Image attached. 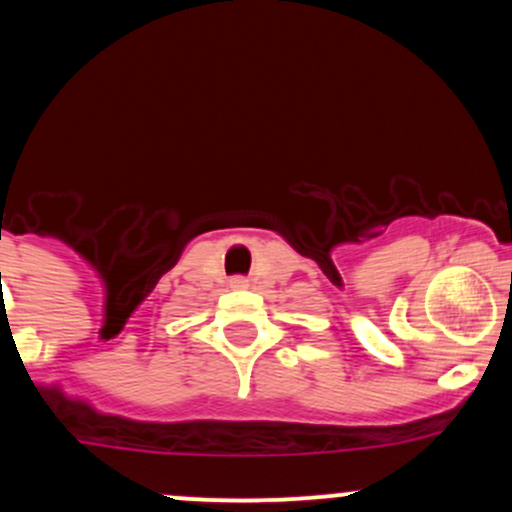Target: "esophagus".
<instances>
[{
  "mask_svg": "<svg viewBox=\"0 0 512 512\" xmlns=\"http://www.w3.org/2000/svg\"><path fill=\"white\" fill-rule=\"evenodd\" d=\"M231 286L233 289H245V286H248V281H245L243 276H236V279H231Z\"/></svg>",
  "mask_w": 512,
  "mask_h": 512,
  "instance_id": "obj_1",
  "label": "esophagus"
}]
</instances>
